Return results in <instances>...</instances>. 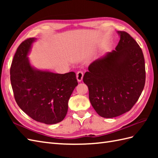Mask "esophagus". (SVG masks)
Instances as JSON below:
<instances>
[{
    "label": "esophagus",
    "mask_w": 158,
    "mask_h": 158,
    "mask_svg": "<svg viewBox=\"0 0 158 158\" xmlns=\"http://www.w3.org/2000/svg\"><path fill=\"white\" fill-rule=\"evenodd\" d=\"M83 77V73L82 71H78L77 73V79L78 82H81Z\"/></svg>",
    "instance_id": "34e87169"
}]
</instances>
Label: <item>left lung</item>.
Here are the masks:
<instances>
[{"label": "left lung", "mask_w": 158, "mask_h": 158, "mask_svg": "<svg viewBox=\"0 0 158 158\" xmlns=\"http://www.w3.org/2000/svg\"><path fill=\"white\" fill-rule=\"evenodd\" d=\"M117 32L120 40L115 49L90 64L83 79L88 87L93 108L105 118L129 111L139 98L145 83L142 49L127 32Z\"/></svg>", "instance_id": "1"}]
</instances>
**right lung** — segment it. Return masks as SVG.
<instances>
[{"mask_svg":"<svg viewBox=\"0 0 158 158\" xmlns=\"http://www.w3.org/2000/svg\"><path fill=\"white\" fill-rule=\"evenodd\" d=\"M36 41L26 39L17 49L10 69L12 89L23 112L36 122L55 124L64 119L78 83L74 72L58 74L32 66L28 55Z\"/></svg>","mask_w":158,"mask_h":158,"instance_id":"add662e5","label":"right lung"}]
</instances>
